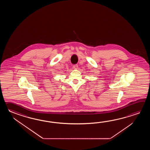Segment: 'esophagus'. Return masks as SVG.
I'll use <instances>...</instances> for the list:
<instances>
[{
    "label": "esophagus",
    "mask_w": 150,
    "mask_h": 150,
    "mask_svg": "<svg viewBox=\"0 0 150 150\" xmlns=\"http://www.w3.org/2000/svg\"><path fill=\"white\" fill-rule=\"evenodd\" d=\"M78 67V65H77V64H75V65H73V68L74 69H77V67Z\"/></svg>",
    "instance_id": "esophagus-1"
}]
</instances>
